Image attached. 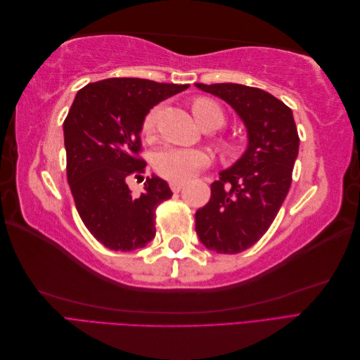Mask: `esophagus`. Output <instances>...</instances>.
I'll list each match as a JSON object with an SVG mask.
<instances>
[{
  "label": "esophagus",
  "mask_w": 360,
  "mask_h": 360,
  "mask_svg": "<svg viewBox=\"0 0 360 360\" xmlns=\"http://www.w3.org/2000/svg\"><path fill=\"white\" fill-rule=\"evenodd\" d=\"M183 186H184V183H181V181H171L169 183V188L172 192H180L183 189Z\"/></svg>",
  "instance_id": "34e87169"
}]
</instances>
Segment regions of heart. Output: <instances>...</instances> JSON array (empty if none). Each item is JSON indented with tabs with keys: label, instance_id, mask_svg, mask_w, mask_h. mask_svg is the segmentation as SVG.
I'll use <instances>...</instances> for the list:
<instances>
[{
	"label": "heart",
	"instance_id": "obj_1",
	"mask_svg": "<svg viewBox=\"0 0 360 360\" xmlns=\"http://www.w3.org/2000/svg\"><path fill=\"white\" fill-rule=\"evenodd\" d=\"M192 112L197 123L202 130H216L224 126L225 115L221 106L207 97H198L192 103ZM159 108H153L147 112L143 122V134L150 136L155 132L158 122ZM221 148L225 153H230L233 146L226 141H221ZM209 158L201 150L183 148V147H167L160 150L155 158V168L160 177L171 181H186L192 179L202 167L207 165Z\"/></svg>",
	"mask_w": 360,
	"mask_h": 360
}]
</instances>
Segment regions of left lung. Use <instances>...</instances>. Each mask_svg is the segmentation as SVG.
Returning <instances> with one entry per match:
<instances>
[{"instance_id":"left-lung-1","label":"left lung","mask_w":360,"mask_h":360,"mask_svg":"<svg viewBox=\"0 0 360 360\" xmlns=\"http://www.w3.org/2000/svg\"><path fill=\"white\" fill-rule=\"evenodd\" d=\"M230 105L248 132L245 153L212 183L210 201L195 213L201 243L217 254L255 245L276 217L291 186L299 135L290 108L242 84H195Z\"/></svg>"}]
</instances>
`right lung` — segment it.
Returning a JSON list of instances; mask_svg holds the SVG:
<instances>
[{
    "label": "right lung",
    "mask_w": 360,
    "mask_h": 360,
    "mask_svg": "<svg viewBox=\"0 0 360 360\" xmlns=\"http://www.w3.org/2000/svg\"><path fill=\"white\" fill-rule=\"evenodd\" d=\"M189 84H159L139 78H110L85 85L64 120L68 181L84 225L112 250L144 248L156 236L158 205L172 192L165 180L147 177L134 195L127 179L144 172L138 158L147 112Z\"/></svg>",
    "instance_id": "1"
}]
</instances>
